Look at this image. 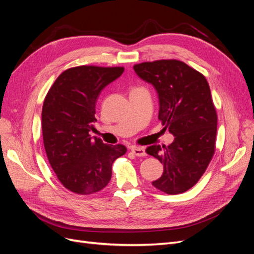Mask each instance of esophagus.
I'll list each match as a JSON object with an SVG mask.
<instances>
[{"mask_svg":"<svg viewBox=\"0 0 254 254\" xmlns=\"http://www.w3.org/2000/svg\"><path fill=\"white\" fill-rule=\"evenodd\" d=\"M131 151L137 157H145L146 156L145 149L142 147H136V146H133V147H131Z\"/></svg>","mask_w":254,"mask_h":254,"instance_id":"1","label":"esophagus"}]
</instances>
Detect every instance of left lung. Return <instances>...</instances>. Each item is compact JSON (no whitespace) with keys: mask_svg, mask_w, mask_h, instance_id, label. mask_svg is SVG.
Listing matches in <instances>:
<instances>
[{"mask_svg":"<svg viewBox=\"0 0 254 254\" xmlns=\"http://www.w3.org/2000/svg\"><path fill=\"white\" fill-rule=\"evenodd\" d=\"M133 68L156 88L159 120L175 135L171 145L146 148L164 167L152 186L165 194L184 193L201 178L215 152L217 113L209 83L203 74L176 59L147 61Z\"/></svg>","mask_w":254,"mask_h":254,"instance_id":"8db88e82","label":"left lung"}]
</instances>
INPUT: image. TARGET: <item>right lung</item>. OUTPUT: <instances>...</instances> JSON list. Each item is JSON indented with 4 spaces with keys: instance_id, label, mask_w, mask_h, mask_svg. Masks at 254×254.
<instances>
[{
    "instance_id": "1",
    "label": "right lung",
    "mask_w": 254,
    "mask_h": 254,
    "mask_svg": "<svg viewBox=\"0 0 254 254\" xmlns=\"http://www.w3.org/2000/svg\"><path fill=\"white\" fill-rule=\"evenodd\" d=\"M123 66L79 65L61 73L42 107V134L49 162L63 186L79 195L102 190L112 176V164L125 155L124 145L92 139L96 101L102 90L119 78Z\"/></svg>"
}]
</instances>
